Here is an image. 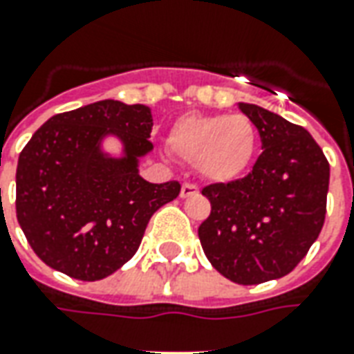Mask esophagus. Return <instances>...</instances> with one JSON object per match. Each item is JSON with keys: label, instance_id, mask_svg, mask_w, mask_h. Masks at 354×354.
<instances>
[{"label": "esophagus", "instance_id": "1", "mask_svg": "<svg viewBox=\"0 0 354 354\" xmlns=\"http://www.w3.org/2000/svg\"><path fill=\"white\" fill-rule=\"evenodd\" d=\"M194 195H199V187L195 184H189V182H185L182 185V189H180V197H194Z\"/></svg>", "mask_w": 354, "mask_h": 354}]
</instances>
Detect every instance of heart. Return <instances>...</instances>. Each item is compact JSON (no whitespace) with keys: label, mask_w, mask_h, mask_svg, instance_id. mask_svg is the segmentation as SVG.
Listing matches in <instances>:
<instances>
[{"label":"heart","mask_w":354,"mask_h":354,"mask_svg":"<svg viewBox=\"0 0 354 354\" xmlns=\"http://www.w3.org/2000/svg\"><path fill=\"white\" fill-rule=\"evenodd\" d=\"M167 140L170 151L212 182L241 176L259 149V132L245 115H184Z\"/></svg>","instance_id":"heart-1"}]
</instances>
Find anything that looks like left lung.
<instances>
[{
	"instance_id": "1",
	"label": "left lung",
	"mask_w": 354,
	"mask_h": 354,
	"mask_svg": "<svg viewBox=\"0 0 354 354\" xmlns=\"http://www.w3.org/2000/svg\"><path fill=\"white\" fill-rule=\"evenodd\" d=\"M263 153L247 176L203 187L211 214L199 226L207 259L228 280L254 286L293 270L326 218L330 165L303 126L251 103Z\"/></svg>"
}]
</instances>
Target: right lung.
<instances>
[{
    "mask_svg": "<svg viewBox=\"0 0 354 354\" xmlns=\"http://www.w3.org/2000/svg\"><path fill=\"white\" fill-rule=\"evenodd\" d=\"M151 111L105 100L51 117L24 145L17 165V220L44 263L95 281L128 263L153 212L176 199L180 184H149L138 159L153 149ZM117 135L125 157L100 151Z\"/></svg>",
    "mask_w": 354,
    "mask_h": 354,
    "instance_id": "obj_1",
    "label": "right lung"
}]
</instances>
